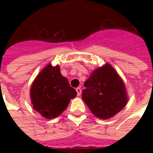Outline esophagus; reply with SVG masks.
<instances>
[{"instance_id":"obj_1","label":"esophagus","mask_w":153,"mask_h":153,"mask_svg":"<svg viewBox=\"0 0 153 153\" xmlns=\"http://www.w3.org/2000/svg\"><path fill=\"white\" fill-rule=\"evenodd\" d=\"M76 91H77V94H78V96L81 95V93H82L81 88H79V87L76 88Z\"/></svg>"}]
</instances>
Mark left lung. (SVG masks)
<instances>
[{
    "instance_id": "1",
    "label": "left lung",
    "mask_w": 153,
    "mask_h": 153,
    "mask_svg": "<svg viewBox=\"0 0 153 153\" xmlns=\"http://www.w3.org/2000/svg\"><path fill=\"white\" fill-rule=\"evenodd\" d=\"M82 98L98 118L113 117L128 102L125 82L111 64L96 68L84 82Z\"/></svg>"
}]
</instances>
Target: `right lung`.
Segmentation results:
<instances>
[{
	"instance_id": "1",
	"label": "right lung",
	"mask_w": 153,
	"mask_h": 153,
	"mask_svg": "<svg viewBox=\"0 0 153 153\" xmlns=\"http://www.w3.org/2000/svg\"><path fill=\"white\" fill-rule=\"evenodd\" d=\"M77 92L68 80L61 74L59 65L48 63L36 77L30 89L33 108L43 117H57L67 109L70 101Z\"/></svg>"
}]
</instances>
